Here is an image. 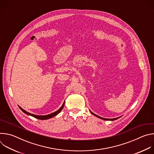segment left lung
<instances>
[{
    "label": "left lung",
    "instance_id": "1",
    "mask_svg": "<svg viewBox=\"0 0 154 154\" xmlns=\"http://www.w3.org/2000/svg\"><path fill=\"white\" fill-rule=\"evenodd\" d=\"M90 112H91V113H92V114H93V115H94L95 116H96V117H98L99 118H100V119H103V120H106V121H114V120H116V119H117L119 118L120 117H121V116H120V117H118V118H112V119H106V118H102V117H100V116H99L96 115V114L93 113V112H91V111H90Z\"/></svg>",
    "mask_w": 154,
    "mask_h": 154
}]
</instances>
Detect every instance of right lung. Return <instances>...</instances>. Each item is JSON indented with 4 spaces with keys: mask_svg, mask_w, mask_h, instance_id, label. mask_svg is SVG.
I'll list each match as a JSON object with an SVG mask.
<instances>
[{
    "mask_svg": "<svg viewBox=\"0 0 154 154\" xmlns=\"http://www.w3.org/2000/svg\"><path fill=\"white\" fill-rule=\"evenodd\" d=\"M64 102H65L64 101V102H63L62 106L58 109L57 111H56V112H54V113H51V114H49V115H36L32 114V113H29V112H26V110H24V109L22 108L20 106H19V108H20V109H21V110L23 111L24 113H26V114H27V115H29V116H33V117H34V118H36V119H38L45 120V119H48L52 118L55 116L56 115H57L62 110V109L63 108V106H64Z\"/></svg>",
    "mask_w": 154,
    "mask_h": 154,
    "instance_id": "obj_1",
    "label": "right lung"
}]
</instances>
